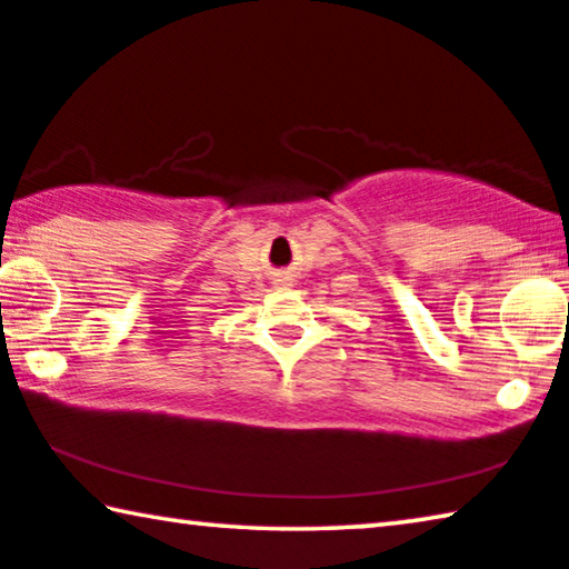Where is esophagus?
<instances>
[{
	"label": "esophagus",
	"mask_w": 569,
	"mask_h": 569,
	"mask_svg": "<svg viewBox=\"0 0 569 569\" xmlns=\"http://www.w3.org/2000/svg\"><path fill=\"white\" fill-rule=\"evenodd\" d=\"M281 283H283V281H281Z\"/></svg>",
	"instance_id": "1"
}]
</instances>
